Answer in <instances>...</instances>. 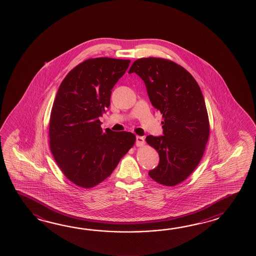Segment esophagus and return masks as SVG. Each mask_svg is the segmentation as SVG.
<instances>
[{
  "label": "esophagus",
  "instance_id": "obj_1",
  "mask_svg": "<svg viewBox=\"0 0 256 256\" xmlns=\"http://www.w3.org/2000/svg\"><path fill=\"white\" fill-rule=\"evenodd\" d=\"M136 146H144V139L142 136H136Z\"/></svg>",
  "mask_w": 256,
  "mask_h": 256
}]
</instances>
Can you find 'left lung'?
<instances>
[{
	"mask_svg": "<svg viewBox=\"0 0 256 256\" xmlns=\"http://www.w3.org/2000/svg\"><path fill=\"white\" fill-rule=\"evenodd\" d=\"M132 72L146 83L150 102L164 119V136L146 138L159 154L158 168L148 174L161 185H178L198 166L210 137L200 88L183 66L164 58H139L130 66Z\"/></svg>",
	"mask_w": 256,
	"mask_h": 256,
	"instance_id": "8db88e82",
	"label": "left lung"
}]
</instances>
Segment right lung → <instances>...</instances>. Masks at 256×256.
<instances>
[{"instance_id":"obj_1","label":"right lung","mask_w":256,"mask_h":256,"mask_svg":"<svg viewBox=\"0 0 256 256\" xmlns=\"http://www.w3.org/2000/svg\"><path fill=\"white\" fill-rule=\"evenodd\" d=\"M130 60L96 58L68 73L54 98L49 120L50 150L73 184L90 188L106 180L136 142L129 132L100 127L112 90Z\"/></svg>"}]
</instances>
